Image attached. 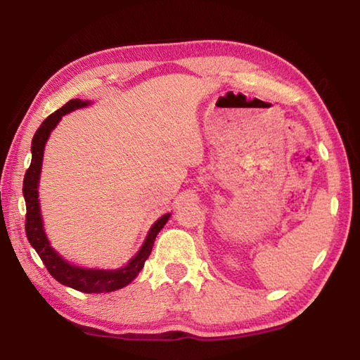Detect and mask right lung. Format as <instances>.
I'll use <instances>...</instances> for the list:
<instances>
[{"label":"right lung","mask_w":360,"mask_h":360,"mask_svg":"<svg viewBox=\"0 0 360 360\" xmlns=\"http://www.w3.org/2000/svg\"><path fill=\"white\" fill-rule=\"evenodd\" d=\"M88 102H83L80 98H74L70 101L62 108L52 112L49 117H46L40 128L37 129L32 139V162H30L27 172L25 174V181H22V195H25L26 201V236L30 243V246L35 249L38 257L41 258L46 269L56 278L58 283H62L65 286H70L72 289H77L80 292L86 294H102V292H111L127 286L128 283H131L136 275L142 271L145 259L151 254L153 244H155L156 235L159 233L160 229L168 221L167 215L160 217L155 224H153L151 231L145 240L142 249L139 250L131 262L122 269L116 271H102V269H83V267L72 266L60 257L56 250L49 246V241L46 238L40 215V204H38V178H40L41 170V160H43V150L44 143L48 141L51 131L58 124V120L62 116L70 111H74L82 106H86Z\"/></svg>","instance_id":"right-lung-1"}]
</instances>
